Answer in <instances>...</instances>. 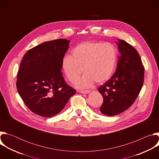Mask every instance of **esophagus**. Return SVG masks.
<instances>
[{"label":"esophagus","instance_id":"esophagus-1","mask_svg":"<svg viewBox=\"0 0 159 159\" xmlns=\"http://www.w3.org/2000/svg\"><path fill=\"white\" fill-rule=\"evenodd\" d=\"M90 92V90H79V93H82V94H88Z\"/></svg>","mask_w":159,"mask_h":159}]
</instances>
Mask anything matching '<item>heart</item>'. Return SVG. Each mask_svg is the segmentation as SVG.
I'll return each instance as SVG.
<instances>
[{"mask_svg":"<svg viewBox=\"0 0 159 159\" xmlns=\"http://www.w3.org/2000/svg\"><path fill=\"white\" fill-rule=\"evenodd\" d=\"M117 60L115 47L109 43L84 41L72 50L71 55H66L61 61L65 77L75 82L83 72L84 76L77 81L75 86L85 89L94 82L102 84L111 76Z\"/></svg>","mask_w":159,"mask_h":159,"instance_id":"1","label":"heart"}]
</instances>
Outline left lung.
Listing matches in <instances>:
<instances>
[{"instance_id":"1","label":"left lung","mask_w":159,"mask_h":159,"mask_svg":"<svg viewBox=\"0 0 159 159\" xmlns=\"http://www.w3.org/2000/svg\"><path fill=\"white\" fill-rule=\"evenodd\" d=\"M120 56L112 77L98 88L103 98L100 111L115 116L129 107L139 96L143 84L144 67L141 58L131 45L118 39Z\"/></svg>"}]
</instances>
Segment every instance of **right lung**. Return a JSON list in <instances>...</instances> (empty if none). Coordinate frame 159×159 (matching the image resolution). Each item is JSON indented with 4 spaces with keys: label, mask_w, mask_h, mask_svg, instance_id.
I'll return each instance as SVG.
<instances>
[{
    "label": "right lung",
    "mask_w": 159,
    "mask_h": 159,
    "mask_svg": "<svg viewBox=\"0 0 159 159\" xmlns=\"http://www.w3.org/2000/svg\"><path fill=\"white\" fill-rule=\"evenodd\" d=\"M69 43L65 39L44 42L27 52L21 61L17 89L34 114L46 118L57 115L76 93L61 72Z\"/></svg>",
    "instance_id": "obj_1"
}]
</instances>
